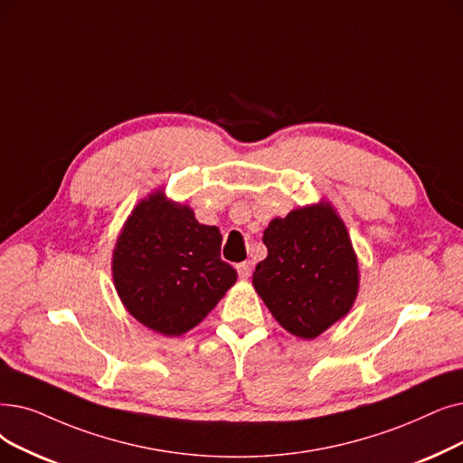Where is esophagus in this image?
<instances>
[{"mask_svg": "<svg viewBox=\"0 0 463 463\" xmlns=\"http://www.w3.org/2000/svg\"><path fill=\"white\" fill-rule=\"evenodd\" d=\"M236 270H238V276L242 278V279H248L250 276H251V263H240V265H236Z\"/></svg>", "mask_w": 463, "mask_h": 463, "instance_id": "esophagus-1", "label": "esophagus"}]
</instances>
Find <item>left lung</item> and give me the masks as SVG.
Wrapping results in <instances>:
<instances>
[{"mask_svg":"<svg viewBox=\"0 0 463 463\" xmlns=\"http://www.w3.org/2000/svg\"><path fill=\"white\" fill-rule=\"evenodd\" d=\"M269 250L253 288L288 333L312 340L343 319L359 291V263L343 217L331 203L274 217L263 232Z\"/></svg>","mask_w":463,"mask_h":463,"instance_id":"obj_1","label":"left lung"}]
</instances>
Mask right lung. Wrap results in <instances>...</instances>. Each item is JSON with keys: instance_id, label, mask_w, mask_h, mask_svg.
I'll return each mask as SVG.
<instances>
[{"instance_id": "add662e5", "label": "right lung", "mask_w": 463, "mask_h": 463, "mask_svg": "<svg viewBox=\"0 0 463 463\" xmlns=\"http://www.w3.org/2000/svg\"><path fill=\"white\" fill-rule=\"evenodd\" d=\"M221 232L156 189L139 200L120 229L113 286L120 303L147 329L182 336L196 327L234 286L236 270L221 260Z\"/></svg>"}]
</instances>
